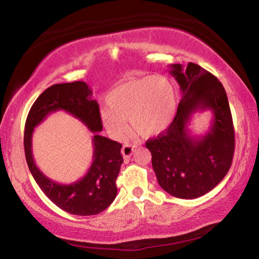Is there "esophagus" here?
I'll list each match as a JSON object with an SVG mask.
<instances>
[{
  "label": "esophagus",
  "mask_w": 259,
  "mask_h": 259,
  "mask_svg": "<svg viewBox=\"0 0 259 259\" xmlns=\"http://www.w3.org/2000/svg\"><path fill=\"white\" fill-rule=\"evenodd\" d=\"M135 150H136L135 145H131V144H125V145H123V147H122L121 153H122V155H123V157H130L134 154Z\"/></svg>",
  "instance_id": "obj_1"
}]
</instances>
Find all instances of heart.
Returning <instances> with one entry per match:
<instances>
[{"label":"heart","mask_w":259,"mask_h":259,"mask_svg":"<svg viewBox=\"0 0 259 259\" xmlns=\"http://www.w3.org/2000/svg\"><path fill=\"white\" fill-rule=\"evenodd\" d=\"M108 109L100 113L103 125L115 138L123 137L125 120L142 137L150 138L169 128L178 109L176 88L168 77L146 75L119 83L106 95Z\"/></svg>","instance_id":"heart-1"}]
</instances>
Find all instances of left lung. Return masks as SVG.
Masks as SVG:
<instances>
[{"label":"left lung","mask_w":259,"mask_h":259,"mask_svg":"<svg viewBox=\"0 0 259 259\" xmlns=\"http://www.w3.org/2000/svg\"><path fill=\"white\" fill-rule=\"evenodd\" d=\"M182 99L171 125L148 139L152 165L159 185L179 199L207 194L229 172L234 153L233 120L226 91L211 73L199 65H170ZM209 110L213 119L202 136L192 135L188 125L196 111Z\"/></svg>","instance_id":"left-lung-1"}]
</instances>
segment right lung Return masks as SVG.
Wrapping results in <instances>:
<instances>
[{"label":"right lung","instance_id":"add662e5","mask_svg":"<svg viewBox=\"0 0 259 259\" xmlns=\"http://www.w3.org/2000/svg\"><path fill=\"white\" fill-rule=\"evenodd\" d=\"M64 110L80 119L94 133L93 163L84 178L71 184H60L48 179L34 164L31 137L35 126L51 112ZM103 130L98 103L93 90L83 81L59 83L48 88L35 100L27 115L24 148L30 174L43 193L64 211L78 216L102 212L115 199L123 157L120 143L100 136Z\"/></svg>","mask_w":259,"mask_h":259}]
</instances>
